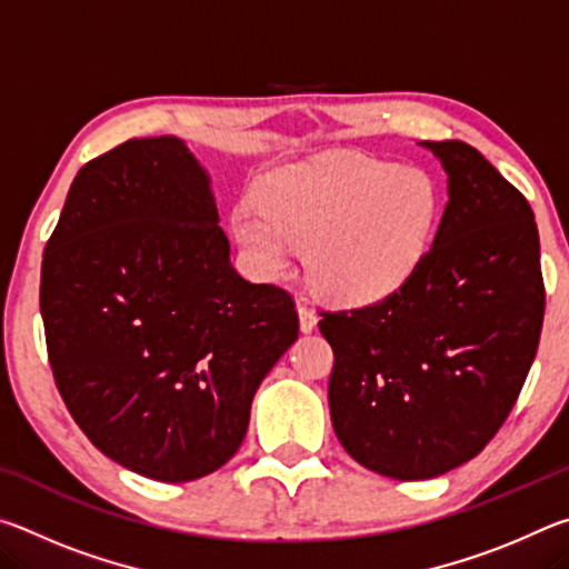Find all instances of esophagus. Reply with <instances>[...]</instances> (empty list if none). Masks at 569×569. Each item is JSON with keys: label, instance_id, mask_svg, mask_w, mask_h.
<instances>
[{"label": "esophagus", "instance_id": "obj_1", "mask_svg": "<svg viewBox=\"0 0 569 569\" xmlns=\"http://www.w3.org/2000/svg\"><path fill=\"white\" fill-rule=\"evenodd\" d=\"M298 323H301V331L303 333H311L316 331V323H319V316H316L311 308L306 306H298Z\"/></svg>", "mask_w": 569, "mask_h": 569}]
</instances>
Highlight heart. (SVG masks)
I'll list each match as a JSON object with an SVG mask.
<instances>
[{
  "label": "heart",
  "mask_w": 569,
  "mask_h": 569,
  "mask_svg": "<svg viewBox=\"0 0 569 569\" xmlns=\"http://www.w3.org/2000/svg\"><path fill=\"white\" fill-rule=\"evenodd\" d=\"M441 216V190L421 168L333 152L268 176L261 200L230 213V233L258 271L288 273L308 250L313 288L343 303L381 301L419 271Z\"/></svg>",
  "instance_id": "obj_1"
}]
</instances>
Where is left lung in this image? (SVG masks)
<instances>
[{
  "instance_id": "left-lung-1",
  "label": "left lung",
  "mask_w": 569,
  "mask_h": 569,
  "mask_svg": "<svg viewBox=\"0 0 569 569\" xmlns=\"http://www.w3.org/2000/svg\"><path fill=\"white\" fill-rule=\"evenodd\" d=\"M449 203L411 281L323 313L333 431L361 467L413 481L475 459L522 391L545 319L535 213L467 142L423 140Z\"/></svg>"
}]
</instances>
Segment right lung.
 Returning <instances> with one entry per match:
<instances>
[{
  "instance_id": "1",
  "label": "right lung",
  "mask_w": 569,
  "mask_h": 569,
  "mask_svg": "<svg viewBox=\"0 0 569 569\" xmlns=\"http://www.w3.org/2000/svg\"><path fill=\"white\" fill-rule=\"evenodd\" d=\"M40 311L77 427L158 481L236 455L256 389L298 339L293 298L230 266L208 170L172 134L77 172L44 248Z\"/></svg>"
}]
</instances>
